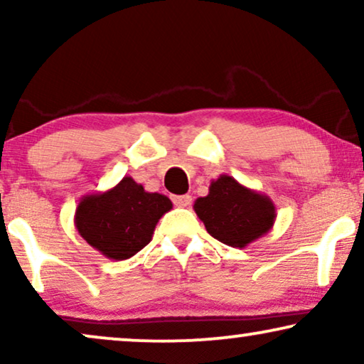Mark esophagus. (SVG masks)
I'll return each instance as SVG.
<instances>
[{"mask_svg":"<svg viewBox=\"0 0 364 364\" xmlns=\"http://www.w3.org/2000/svg\"><path fill=\"white\" fill-rule=\"evenodd\" d=\"M172 200L177 207H188L192 202V197L191 196H173Z\"/></svg>","mask_w":364,"mask_h":364,"instance_id":"34e87169","label":"esophagus"}]
</instances>
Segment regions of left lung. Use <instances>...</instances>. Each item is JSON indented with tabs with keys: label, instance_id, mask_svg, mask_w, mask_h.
<instances>
[{
	"label": "left lung",
	"instance_id": "8db88e82",
	"mask_svg": "<svg viewBox=\"0 0 364 364\" xmlns=\"http://www.w3.org/2000/svg\"><path fill=\"white\" fill-rule=\"evenodd\" d=\"M193 210L213 238L233 248H245L258 240L272 230L277 218L270 197L227 173L210 182L208 193L197 198Z\"/></svg>",
	"mask_w": 364,
	"mask_h": 364
}]
</instances>
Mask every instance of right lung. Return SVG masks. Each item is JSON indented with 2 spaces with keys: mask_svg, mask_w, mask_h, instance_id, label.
<instances>
[{
  "mask_svg": "<svg viewBox=\"0 0 364 364\" xmlns=\"http://www.w3.org/2000/svg\"><path fill=\"white\" fill-rule=\"evenodd\" d=\"M172 208L171 198L146 192L126 176L106 192L87 193L74 215L79 235L109 260H127L152 240L157 222Z\"/></svg>",
  "mask_w": 364,
  "mask_h": 364,
  "instance_id": "1",
  "label": "right lung"
}]
</instances>
